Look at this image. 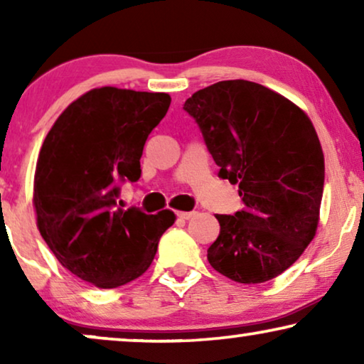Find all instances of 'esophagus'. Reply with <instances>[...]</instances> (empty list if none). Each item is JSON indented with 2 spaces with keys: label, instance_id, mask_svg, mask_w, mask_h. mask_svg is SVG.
<instances>
[{
  "label": "esophagus",
  "instance_id": "obj_1",
  "mask_svg": "<svg viewBox=\"0 0 364 364\" xmlns=\"http://www.w3.org/2000/svg\"><path fill=\"white\" fill-rule=\"evenodd\" d=\"M196 215V212H177V217L181 218V220H188V218H192Z\"/></svg>",
  "mask_w": 364,
  "mask_h": 364
}]
</instances>
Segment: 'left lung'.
Listing matches in <instances>:
<instances>
[{
	"label": "left lung",
	"instance_id": "8db88e82",
	"mask_svg": "<svg viewBox=\"0 0 364 364\" xmlns=\"http://www.w3.org/2000/svg\"><path fill=\"white\" fill-rule=\"evenodd\" d=\"M183 109L245 203L217 215L208 263L238 283L272 280L300 258L320 222L325 156L313 122L290 99L243 79L203 87Z\"/></svg>",
	"mask_w": 364,
	"mask_h": 364
}]
</instances>
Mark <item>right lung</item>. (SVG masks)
I'll list each match as a JSON object with an SVG mask.
<instances>
[{
    "label": "right lung",
    "instance_id": "1",
    "mask_svg": "<svg viewBox=\"0 0 364 364\" xmlns=\"http://www.w3.org/2000/svg\"><path fill=\"white\" fill-rule=\"evenodd\" d=\"M171 106L166 92L112 86L82 94L61 112L39 151L33 205L39 233L64 268L97 288H117L151 267L176 222L117 207V183L137 182L149 134Z\"/></svg>",
    "mask_w": 364,
    "mask_h": 364
}]
</instances>
